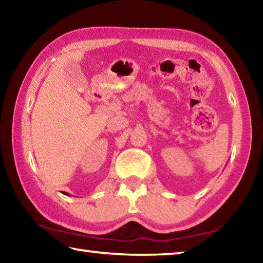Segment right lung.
<instances>
[{
	"label": "right lung",
	"mask_w": 263,
	"mask_h": 263,
	"mask_svg": "<svg viewBox=\"0 0 263 263\" xmlns=\"http://www.w3.org/2000/svg\"><path fill=\"white\" fill-rule=\"evenodd\" d=\"M62 194H64V195H67V196L69 195V194H67V193H64V191H62Z\"/></svg>",
	"instance_id": "1"
}]
</instances>
